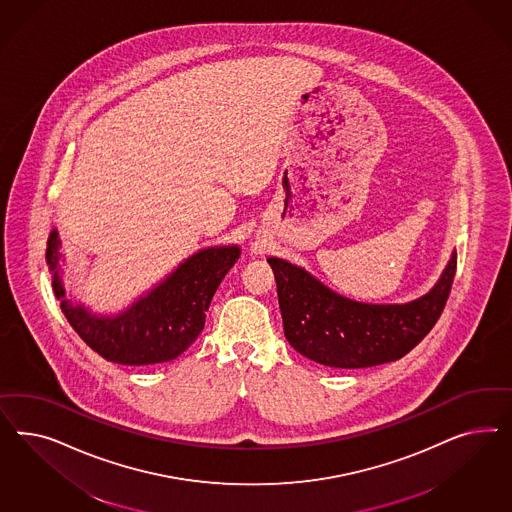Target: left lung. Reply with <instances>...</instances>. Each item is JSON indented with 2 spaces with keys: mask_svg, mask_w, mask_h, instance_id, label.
<instances>
[{
  "mask_svg": "<svg viewBox=\"0 0 512 512\" xmlns=\"http://www.w3.org/2000/svg\"><path fill=\"white\" fill-rule=\"evenodd\" d=\"M278 285L287 341L300 355L330 368H370L405 357L434 328L456 274V253L426 296L402 306L360 304L326 289L281 259H268Z\"/></svg>",
  "mask_w": 512,
  "mask_h": 512,
  "instance_id": "1",
  "label": "left lung"
}]
</instances>
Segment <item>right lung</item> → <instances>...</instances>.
<instances>
[{
	"label": "right lung",
	"instance_id": "1",
	"mask_svg": "<svg viewBox=\"0 0 512 512\" xmlns=\"http://www.w3.org/2000/svg\"><path fill=\"white\" fill-rule=\"evenodd\" d=\"M60 238L52 231L47 242V263L54 272V293L65 296L58 276ZM240 249H202L165 279L159 287L135 306L114 319L93 317L71 300L63 298L62 311L78 336L95 353L110 362L142 366L167 362L182 355L199 338L206 321V311L217 285L231 270Z\"/></svg>",
	"mask_w": 512,
	"mask_h": 512
}]
</instances>
